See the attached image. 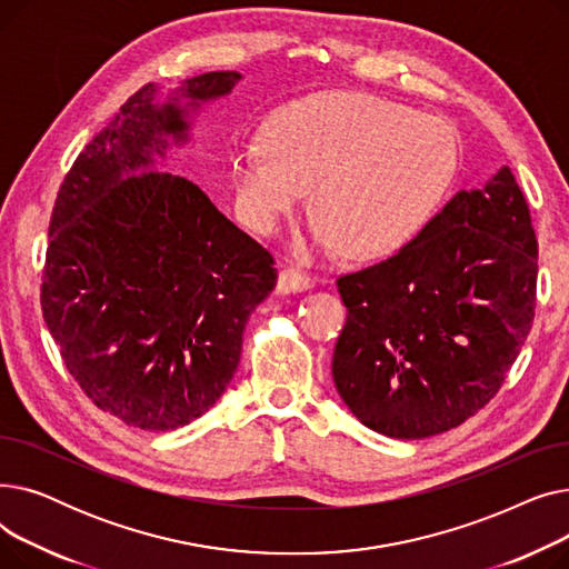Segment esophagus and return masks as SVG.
<instances>
[{"mask_svg": "<svg viewBox=\"0 0 569 569\" xmlns=\"http://www.w3.org/2000/svg\"><path fill=\"white\" fill-rule=\"evenodd\" d=\"M313 279L302 272L300 267H283L281 274H279V281H277V288L281 292H297V290H307L311 288Z\"/></svg>", "mask_w": 569, "mask_h": 569, "instance_id": "obj_1", "label": "esophagus"}]
</instances>
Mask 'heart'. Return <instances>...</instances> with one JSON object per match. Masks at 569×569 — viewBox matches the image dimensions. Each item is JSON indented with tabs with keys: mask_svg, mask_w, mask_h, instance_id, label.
<instances>
[{
	"mask_svg": "<svg viewBox=\"0 0 569 569\" xmlns=\"http://www.w3.org/2000/svg\"><path fill=\"white\" fill-rule=\"evenodd\" d=\"M459 142L442 119L360 92L277 110L232 157L242 219L272 232L313 184V242L382 258L420 232L452 187Z\"/></svg>",
	"mask_w": 569,
	"mask_h": 569,
	"instance_id": "b5f03b06",
	"label": "heart"
}]
</instances>
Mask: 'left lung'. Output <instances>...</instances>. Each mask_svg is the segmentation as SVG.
I'll list each match as a JSON object with an SVG mask.
<instances>
[{
    "label": "left lung",
    "mask_w": 569,
    "mask_h": 569,
    "mask_svg": "<svg viewBox=\"0 0 569 569\" xmlns=\"http://www.w3.org/2000/svg\"><path fill=\"white\" fill-rule=\"evenodd\" d=\"M337 286L332 376L357 420L403 440L459 427L498 395L535 318L537 237L512 170Z\"/></svg>",
    "instance_id": "1"
}]
</instances>
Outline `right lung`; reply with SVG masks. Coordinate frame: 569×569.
Segmentation results:
<instances>
[{
  "label": "right lung",
  "instance_id": "add662e5",
  "mask_svg": "<svg viewBox=\"0 0 569 569\" xmlns=\"http://www.w3.org/2000/svg\"><path fill=\"white\" fill-rule=\"evenodd\" d=\"M242 78L209 71L182 97L207 101ZM140 87L84 144L59 187L41 309L62 360L97 408L129 427L170 431L223 395L249 316L277 286L274 258L191 179L127 177L187 138L184 110Z\"/></svg>",
  "mask_w": 569,
  "mask_h": 569
}]
</instances>
